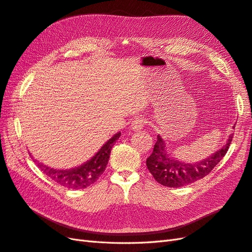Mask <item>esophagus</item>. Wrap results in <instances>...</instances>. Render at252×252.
<instances>
[{
	"mask_svg": "<svg viewBox=\"0 0 252 252\" xmlns=\"http://www.w3.org/2000/svg\"><path fill=\"white\" fill-rule=\"evenodd\" d=\"M146 124V120L143 118H136L135 120L132 121L131 124V128L133 131H140L141 128L145 126Z\"/></svg>",
	"mask_w": 252,
	"mask_h": 252,
	"instance_id": "esophagus-1",
	"label": "esophagus"
}]
</instances>
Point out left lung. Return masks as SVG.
I'll list each match as a JSON object with an SVG mask.
<instances>
[{
    "mask_svg": "<svg viewBox=\"0 0 252 252\" xmlns=\"http://www.w3.org/2000/svg\"><path fill=\"white\" fill-rule=\"evenodd\" d=\"M232 138H233V134H230L227 144L210 158L201 162L188 164L171 158L166 150L164 139L158 135L153 152L147 158L146 164L154 180L159 184L168 186V188H181L208 176L225 156Z\"/></svg>",
    "mask_w": 252,
    "mask_h": 252,
    "instance_id": "8db88e82",
    "label": "left lung"
}]
</instances>
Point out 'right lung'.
Instances as JSON below:
<instances>
[{
	"label": "right lung",
	"instance_id": "add662e5",
	"mask_svg": "<svg viewBox=\"0 0 252 252\" xmlns=\"http://www.w3.org/2000/svg\"><path fill=\"white\" fill-rule=\"evenodd\" d=\"M120 132L115 134L111 139H108L103 145V147L95 153L94 158L87 160L85 164L75 167V168L60 170L50 168V167L40 163H37V165L50 179H52L53 181L62 186H64V188L71 189H86L94 184L102 173L104 172L108 163L109 156H111L112 148L116 143V140L120 137Z\"/></svg>",
	"mask_w": 252,
	"mask_h": 252
}]
</instances>
